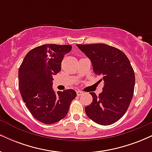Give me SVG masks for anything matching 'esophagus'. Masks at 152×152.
I'll return each mask as SVG.
<instances>
[{"label":"esophagus","instance_id":"esophagus-1","mask_svg":"<svg viewBox=\"0 0 152 152\" xmlns=\"http://www.w3.org/2000/svg\"><path fill=\"white\" fill-rule=\"evenodd\" d=\"M76 94H77L78 96H81L83 94V92L81 91H76Z\"/></svg>","mask_w":152,"mask_h":152}]
</instances>
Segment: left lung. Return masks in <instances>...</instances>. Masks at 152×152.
Here are the masks:
<instances>
[{
    "mask_svg": "<svg viewBox=\"0 0 152 152\" xmlns=\"http://www.w3.org/2000/svg\"><path fill=\"white\" fill-rule=\"evenodd\" d=\"M90 59L94 74L104 83L99 96L90 92L93 102L86 106L88 117L100 125L115 123L126 112L134 95L135 76L129 60L115 47L104 44H76Z\"/></svg>",
    "mask_w": 152,
    "mask_h": 152,
    "instance_id": "left-lung-1",
    "label": "left lung"
}]
</instances>
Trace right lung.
I'll use <instances>...</instances> for the list:
<instances>
[{
    "label": "right lung",
    "instance_id": "1",
    "mask_svg": "<svg viewBox=\"0 0 152 152\" xmlns=\"http://www.w3.org/2000/svg\"><path fill=\"white\" fill-rule=\"evenodd\" d=\"M71 45L45 44L26 55L18 70L19 91L26 107L38 121L52 124L68 114L76 92L73 89L56 93L53 76L60 72L61 62L71 51Z\"/></svg>",
    "mask_w": 152,
    "mask_h": 152
}]
</instances>
